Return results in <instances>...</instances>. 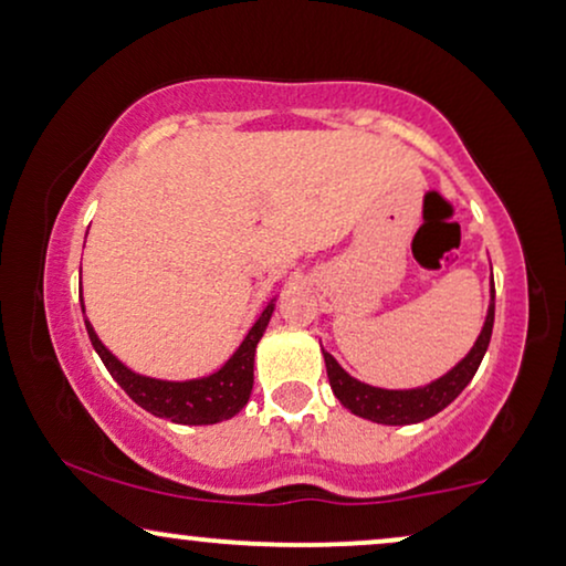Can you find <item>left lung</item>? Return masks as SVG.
<instances>
[{"mask_svg": "<svg viewBox=\"0 0 566 566\" xmlns=\"http://www.w3.org/2000/svg\"><path fill=\"white\" fill-rule=\"evenodd\" d=\"M491 329H494V283H491V304L479 340H475L471 354L462 358L458 366H452L444 377L434 379L431 385L416 387V390H381V387H371L354 379L333 356L327 354V350H322L329 387H333L335 398L340 400L350 413L385 423V427H406V423L427 421V418L437 416L439 410L450 406V402L465 390L468 381L473 379V374L479 371L483 354H486L489 348Z\"/></svg>", "mask_w": 566, "mask_h": 566, "instance_id": "1", "label": "left lung"}]
</instances>
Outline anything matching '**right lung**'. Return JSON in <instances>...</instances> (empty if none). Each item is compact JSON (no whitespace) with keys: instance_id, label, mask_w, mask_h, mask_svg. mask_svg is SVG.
I'll return each instance as SVG.
<instances>
[{"instance_id":"add662e5","label":"right lung","mask_w":566,"mask_h":566,"mask_svg":"<svg viewBox=\"0 0 566 566\" xmlns=\"http://www.w3.org/2000/svg\"><path fill=\"white\" fill-rule=\"evenodd\" d=\"M273 310L275 304L270 301L265 312L260 314V319L254 322L244 340H241L237 354L220 366L216 374L187 381H166L135 374L98 340V335H95V329L87 319L85 329L95 354L101 356V361H104L108 374L119 381L122 390L127 392L139 408H145L148 413L158 418H168V421L174 423H185V427H208V423L233 418L247 406L254 385V350L262 333H265L270 317H273Z\"/></svg>"}]
</instances>
